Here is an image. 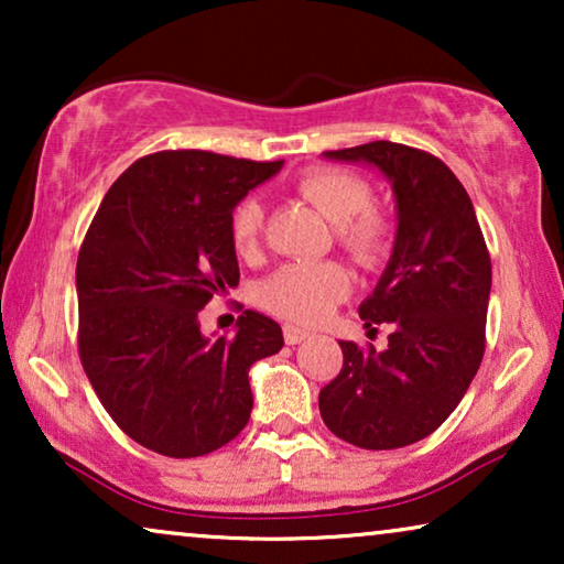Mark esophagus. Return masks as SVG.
Wrapping results in <instances>:
<instances>
[{"label": "esophagus", "mask_w": 564, "mask_h": 564, "mask_svg": "<svg viewBox=\"0 0 564 564\" xmlns=\"http://www.w3.org/2000/svg\"><path fill=\"white\" fill-rule=\"evenodd\" d=\"M305 338H311V330H305V328H297V326H284V341L288 344H303Z\"/></svg>", "instance_id": "34e87169"}]
</instances>
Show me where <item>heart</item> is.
I'll use <instances>...</instances> for the list:
<instances>
[{
    "label": "heart",
    "instance_id": "b5f03b06",
    "mask_svg": "<svg viewBox=\"0 0 564 564\" xmlns=\"http://www.w3.org/2000/svg\"><path fill=\"white\" fill-rule=\"evenodd\" d=\"M297 192L336 226L338 246L361 267H372L384 257L390 226L372 210V189L357 174L338 169H313L297 182ZM264 210L257 199H243L230 215V241L241 257H251L259 246ZM349 295V274L336 261H295L284 264L259 284V305L295 323H318Z\"/></svg>",
    "mask_w": 564,
    "mask_h": 564
}]
</instances>
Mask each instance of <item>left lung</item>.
<instances>
[{
	"mask_svg": "<svg viewBox=\"0 0 564 564\" xmlns=\"http://www.w3.org/2000/svg\"><path fill=\"white\" fill-rule=\"evenodd\" d=\"M323 156L377 169L395 195L398 230L380 282L359 305L367 328L390 323L388 346L338 341L344 367L318 408L344 442L400 449L434 434L480 369L490 253L473 199L442 159L392 141Z\"/></svg>",
	"mask_w": 564,
	"mask_h": 564,
	"instance_id": "8db88e82",
	"label": "left lung"
}]
</instances>
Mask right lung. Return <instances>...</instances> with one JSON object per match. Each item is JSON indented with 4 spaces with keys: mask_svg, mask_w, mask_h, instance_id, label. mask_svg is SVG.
Segmentation results:
<instances>
[{
    "mask_svg": "<svg viewBox=\"0 0 564 564\" xmlns=\"http://www.w3.org/2000/svg\"><path fill=\"white\" fill-rule=\"evenodd\" d=\"M282 169L210 151L138 159L107 189L76 261L79 357L99 403L145 449L203 457L251 419L249 369L284 346L280 323L243 311L207 338L199 311L238 284L236 205Z\"/></svg>",
    "mask_w": 564,
    "mask_h": 564,
    "instance_id": "add662e5",
    "label": "right lung"
}]
</instances>
